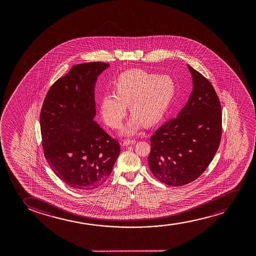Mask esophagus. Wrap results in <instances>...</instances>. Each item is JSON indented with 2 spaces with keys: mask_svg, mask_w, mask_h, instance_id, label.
<instances>
[{
  "mask_svg": "<svg viewBox=\"0 0 256 256\" xmlns=\"http://www.w3.org/2000/svg\"><path fill=\"white\" fill-rule=\"evenodd\" d=\"M134 144H136V140H124L122 142L123 146H128V145Z\"/></svg>",
  "mask_w": 256,
  "mask_h": 256,
  "instance_id": "esophagus-1",
  "label": "esophagus"
}]
</instances>
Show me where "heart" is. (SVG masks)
Here are the masks:
<instances>
[{
  "mask_svg": "<svg viewBox=\"0 0 256 256\" xmlns=\"http://www.w3.org/2000/svg\"><path fill=\"white\" fill-rule=\"evenodd\" d=\"M116 94H108L100 100L105 122L118 128L126 116V106L133 114L122 134H133L142 123L151 126L168 111L176 94L175 81L168 75H158L140 69L124 72L114 81Z\"/></svg>",
  "mask_w": 256,
  "mask_h": 256,
  "instance_id": "b5f03b06",
  "label": "heart"
}]
</instances>
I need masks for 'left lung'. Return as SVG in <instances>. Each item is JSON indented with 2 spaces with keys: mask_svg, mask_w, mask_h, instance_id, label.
<instances>
[{
  "mask_svg": "<svg viewBox=\"0 0 256 256\" xmlns=\"http://www.w3.org/2000/svg\"><path fill=\"white\" fill-rule=\"evenodd\" d=\"M187 67L192 78L188 102L150 138L148 166L160 182L170 186L196 180L210 164L220 142L222 112L217 94L202 74Z\"/></svg>",
  "mask_w": 256,
  "mask_h": 256,
  "instance_id": "obj_1",
  "label": "left lung"
}]
</instances>
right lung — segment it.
<instances>
[{
    "label": "right lung",
    "instance_id": "obj_1",
    "mask_svg": "<svg viewBox=\"0 0 256 256\" xmlns=\"http://www.w3.org/2000/svg\"><path fill=\"white\" fill-rule=\"evenodd\" d=\"M102 62L80 64L50 88L40 114L42 148L53 172L74 189L94 190L111 174L120 144L94 120Z\"/></svg>",
    "mask_w": 256,
    "mask_h": 256
}]
</instances>
